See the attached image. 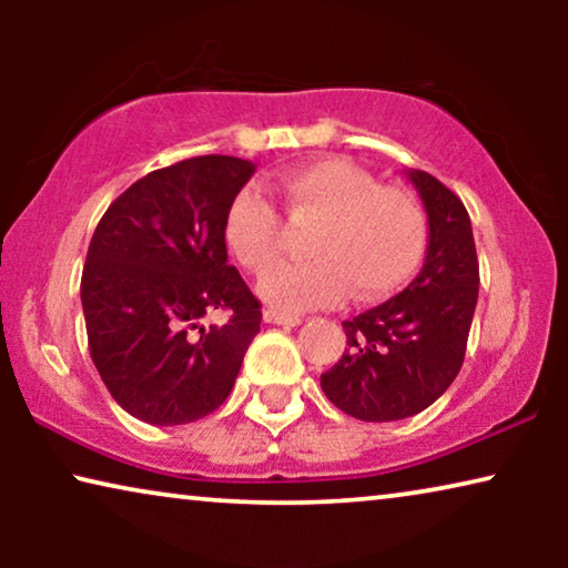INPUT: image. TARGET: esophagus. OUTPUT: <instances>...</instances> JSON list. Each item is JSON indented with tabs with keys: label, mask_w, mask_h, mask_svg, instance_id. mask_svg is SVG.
Segmentation results:
<instances>
[{
	"label": "esophagus",
	"mask_w": 568,
	"mask_h": 568,
	"mask_svg": "<svg viewBox=\"0 0 568 568\" xmlns=\"http://www.w3.org/2000/svg\"><path fill=\"white\" fill-rule=\"evenodd\" d=\"M263 321L274 323V325H300L297 315H286L282 310H263Z\"/></svg>",
	"instance_id": "1"
}]
</instances>
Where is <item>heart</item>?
<instances>
[{"label":"heart","instance_id":"heart-1","mask_svg":"<svg viewBox=\"0 0 568 568\" xmlns=\"http://www.w3.org/2000/svg\"><path fill=\"white\" fill-rule=\"evenodd\" d=\"M282 199L292 224H313L310 261L278 268L261 284L271 305L290 313L331 307L348 294L359 302L390 297L422 266L429 224L418 201L385 189L354 162L328 158L286 170ZM224 243L243 268L268 274L282 261L284 224L271 201L247 185L224 214Z\"/></svg>","mask_w":568,"mask_h":568}]
</instances>
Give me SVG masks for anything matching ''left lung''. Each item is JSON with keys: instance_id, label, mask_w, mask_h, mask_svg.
<instances>
[{"instance_id": "8db88e82", "label": "left lung", "mask_w": 568, "mask_h": 568, "mask_svg": "<svg viewBox=\"0 0 568 568\" xmlns=\"http://www.w3.org/2000/svg\"><path fill=\"white\" fill-rule=\"evenodd\" d=\"M408 181L429 216L418 276L383 305L344 321L346 352L321 375L333 406L359 422L422 414L453 385L478 302V255L463 201L424 170Z\"/></svg>"}]
</instances>
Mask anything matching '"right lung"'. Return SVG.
<instances>
[{
  "label": "right lung",
  "mask_w": 568,
  "mask_h": 568,
  "mask_svg": "<svg viewBox=\"0 0 568 568\" xmlns=\"http://www.w3.org/2000/svg\"><path fill=\"white\" fill-rule=\"evenodd\" d=\"M255 165L227 154L152 170L108 206L82 271L90 356L139 422L191 424L227 400L261 302L227 263L224 214ZM227 308L224 326L200 325Z\"/></svg>",
  "instance_id": "right-lung-1"
}]
</instances>
